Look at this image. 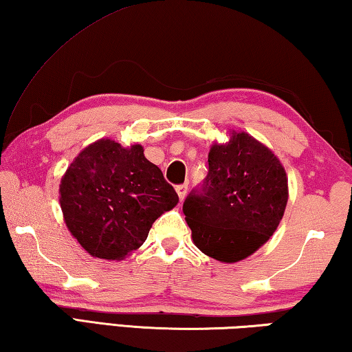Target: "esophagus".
Returning a JSON list of instances; mask_svg holds the SVG:
<instances>
[{
  "mask_svg": "<svg viewBox=\"0 0 352 352\" xmlns=\"http://www.w3.org/2000/svg\"><path fill=\"white\" fill-rule=\"evenodd\" d=\"M175 189H177L178 197H180V200L183 201V200H184V197H186V194H188V184H186V183L178 184V186H177Z\"/></svg>",
  "mask_w": 352,
  "mask_h": 352,
  "instance_id": "esophagus-1",
  "label": "esophagus"
}]
</instances>
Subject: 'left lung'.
Listing matches in <instances>:
<instances>
[{"label": "left lung", "instance_id": "1", "mask_svg": "<svg viewBox=\"0 0 352 352\" xmlns=\"http://www.w3.org/2000/svg\"><path fill=\"white\" fill-rule=\"evenodd\" d=\"M208 175L188 194L183 212L199 250L222 262L254 253L275 233L287 205L279 160L248 133L214 144Z\"/></svg>", "mask_w": 352, "mask_h": 352}]
</instances>
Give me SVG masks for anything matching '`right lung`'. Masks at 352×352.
Instances as JSON below:
<instances>
[{
    "instance_id": "obj_1",
    "label": "right lung",
    "mask_w": 352,
    "mask_h": 352,
    "mask_svg": "<svg viewBox=\"0 0 352 352\" xmlns=\"http://www.w3.org/2000/svg\"><path fill=\"white\" fill-rule=\"evenodd\" d=\"M178 204L172 184L140 144L100 140L79 153L60 183L68 230L91 256L122 259L147 239L152 223Z\"/></svg>"
}]
</instances>
